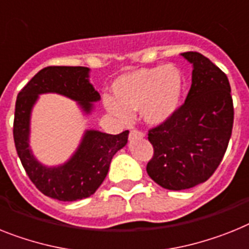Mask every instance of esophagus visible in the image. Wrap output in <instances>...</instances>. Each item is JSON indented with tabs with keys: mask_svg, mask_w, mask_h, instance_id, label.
Here are the masks:
<instances>
[{
	"mask_svg": "<svg viewBox=\"0 0 249 249\" xmlns=\"http://www.w3.org/2000/svg\"><path fill=\"white\" fill-rule=\"evenodd\" d=\"M144 138V134L142 131L138 130H131L130 134H129V141H134V139H142Z\"/></svg>",
	"mask_w": 249,
	"mask_h": 249,
	"instance_id": "esophagus-1",
	"label": "esophagus"
}]
</instances>
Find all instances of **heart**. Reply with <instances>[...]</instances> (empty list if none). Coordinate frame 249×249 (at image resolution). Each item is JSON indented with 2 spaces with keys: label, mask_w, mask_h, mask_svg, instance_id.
Segmentation results:
<instances>
[{
  "label": "heart",
  "mask_w": 249,
  "mask_h": 249,
  "mask_svg": "<svg viewBox=\"0 0 249 249\" xmlns=\"http://www.w3.org/2000/svg\"><path fill=\"white\" fill-rule=\"evenodd\" d=\"M111 89L114 99L104 97V106L120 123L128 125L131 114L141 111L148 125L160 126L179 108L185 78L176 66H156L121 74Z\"/></svg>",
  "instance_id": "obj_1"
}]
</instances>
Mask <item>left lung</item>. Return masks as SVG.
I'll list each match as a JSON object with an SVG mask.
<instances>
[{
  "label": "left lung",
  "mask_w": 249,
  "mask_h": 249,
  "mask_svg": "<svg viewBox=\"0 0 249 249\" xmlns=\"http://www.w3.org/2000/svg\"><path fill=\"white\" fill-rule=\"evenodd\" d=\"M192 66L186 101L166 124L149 130L154 148L147 172L163 189L179 191L205 182L220 164L233 128L227 76L196 52L181 53Z\"/></svg>",
  "instance_id": "1"
}]
</instances>
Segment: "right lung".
Listing matches in <instances>:
<instances>
[{"label":"right lung","mask_w":249,"mask_h":249,"mask_svg":"<svg viewBox=\"0 0 249 249\" xmlns=\"http://www.w3.org/2000/svg\"><path fill=\"white\" fill-rule=\"evenodd\" d=\"M87 67H47L35 74L18 92L15 106L14 141L22 166L44 195L59 201L89 197L100 187L110 168L112 157L128 143L129 131L118 135L87 129L78 147L62 164L47 166L37 160L30 147L31 114L39 96L57 93L77 102L85 116L101 100L89 82Z\"/></svg>","instance_id":"right-lung-1"}]
</instances>
